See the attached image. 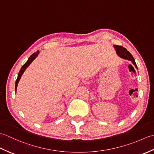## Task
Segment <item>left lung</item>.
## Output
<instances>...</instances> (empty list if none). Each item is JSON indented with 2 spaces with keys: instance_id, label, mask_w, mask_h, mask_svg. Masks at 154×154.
<instances>
[{
  "instance_id": "1",
  "label": "left lung",
  "mask_w": 154,
  "mask_h": 154,
  "mask_svg": "<svg viewBox=\"0 0 154 154\" xmlns=\"http://www.w3.org/2000/svg\"><path fill=\"white\" fill-rule=\"evenodd\" d=\"M114 48H115L117 54L119 55L120 57L125 59V60L131 61L132 62V63L135 65V67L138 69V67H137L134 59L132 54H130L126 48H124L122 46H120V45H114Z\"/></svg>"
}]
</instances>
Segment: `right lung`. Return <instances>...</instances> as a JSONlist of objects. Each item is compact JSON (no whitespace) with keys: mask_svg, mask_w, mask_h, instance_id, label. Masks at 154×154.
I'll list each match as a JSON object with an SVG mask.
<instances>
[{"mask_svg":"<svg viewBox=\"0 0 154 154\" xmlns=\"http://www.w3.org/2000/svg\"><path fill=\"white\" fill-rule=\"evenodd\" d=\"M39 53H40V51H39V50H38L36 52H35V53H34L33 54H32L31 56L28 58V61L26 62V63L23 65V66L21 67L20 70L19 71V73H18V77H17V79H16V84H15V90H16V89H17V86H18V83L19 82L20 79L21 78V76L22 75L23 73H24V71L26 70V69L29 65H30V64L32 63V61H33V60H34V59L36 57L38 56V55L39 54Z\"/></svg>","mask_w":154,"mask_h":154,"instance_id":"obj_1","label":"right lung"}]
</instances>
